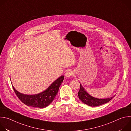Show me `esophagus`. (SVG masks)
<instances>
[{
	"mask_svg": "<svg viewBox=\"0 0 131 131\" xmlns=\"http://www.w3.org/2000/svg\"><path fill=\"white\" fill-rule=\"evenodd\" d=\"M73 72L72 71H71L70 70H68L65 72V76L67 78H68V77H70V76H71L72 75H73Z\"/></svg>",
	"mask_w": 131,
	"mask_h": 131,
	"instance_id": "34e87169",
	"label": "esophagus"
}]
</instances>
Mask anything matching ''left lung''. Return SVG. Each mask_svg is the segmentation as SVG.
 <instances>
[{
	"instance_id": "1",
	"label": "left lung",
	"mask_w": 131,
	"mask_h": 131,
	"mask_svg": "<svg viewBox=\"0 0 131 131\" xmlns=\"http://www.w3.org/2000/svg\"><path fill=\"white\" fill-rule=\"evenodd\" d=\"M78 96L79 99L84 104L88 106L92 107H95L100 106L104 104L109 102L114 96L111 97L108 99H97L94 97L89 94L88 93L84 90V88L82 87L80 84V88L79 92L78 93Z\"/></svg>"
}]
</instances>
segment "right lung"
Wrapping results in <instances>:
<instances>
[{"instance_id": "1", "label": "right lung", "mask_w": 131, "mask_h": 131, "mask_svg": "<svg viewBox=\"0 0 131 131\" xmlns=\"http://www.w3.org/2000/svg\"><path fill=\"white\" fill-rule=\"evenodd\" d=\"M64 79L61 76L54 81L45 91L35 95H27L18 92L12 85L16 95L20 101L28 106L43 108L49 105L54 99Z\"/></svg>"}]
</instances>
